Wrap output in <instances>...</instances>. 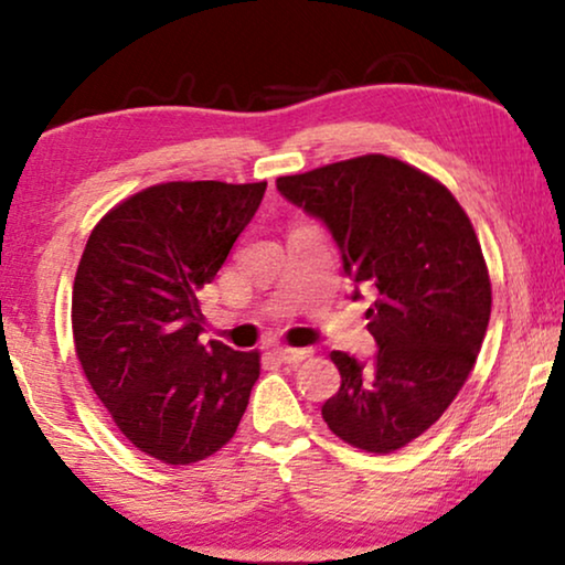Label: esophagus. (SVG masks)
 Returning a JSON list of instances; mask_svg holds the SVG:
<instances>
[{"instance_id":"1","label":"esophagus","mask_w":565,"mask_h":565,"mask_svg":"<svg viewBox=\"0 0 565 565\" xmlns=\"http://www.w3.org/2000/svg\"><path fill=\"white\" fill-rule=\"evenodd\" d=\"M273 354L280 362H292V365H298V362H303L306 358H311V350H292V347H275Z\"/></svg>"}]
</instances>
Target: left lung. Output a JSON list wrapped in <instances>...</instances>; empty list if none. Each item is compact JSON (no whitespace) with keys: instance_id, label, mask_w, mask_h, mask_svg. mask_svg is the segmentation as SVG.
<instances>
[{"instance_id":"1","label":"left lung","mask_w":565,"mask_h":565,"mask_svg":"<svg viewBox=\"0 0 565 565\" xmlns=\"http://www.w3.org/2000/svg\"><path fill=\"white\" fill-rule=\"evenodd\" d=\"M277 192L329 228L352 298L375 296V358L331 352L342 385L323 422L360 450H398L445 414L481 352L491 282L476 231L445 184L383 153L280 177Z\"/></svg>"}]
</instances>
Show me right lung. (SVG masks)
Masks as SVG:
<instances>
[{
  "instance_id": "obj_1",
  "label": "right lung",
  "mask_w": 565,
  "mask_h": 565,
  "mask_svg": "<svg viewBox=\"0 0 565 565\" xmlns=\"http://www.w3.org/2000/svg\"><path fill=\"white\" fill-rule=\"evenodd\" d=\"M267 182H167L97 223L74 277L72 327L84 375L115 427L167 466L234 437L259 352L200 342V290L249 226Z\"/></svg>"
}]
</instances>
